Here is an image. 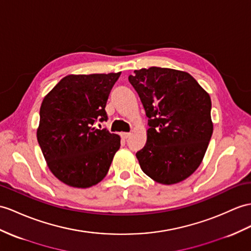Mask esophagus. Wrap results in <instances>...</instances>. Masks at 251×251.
Wrapping results in <instances>:
<instances>
[{
    "label": "esophagus",
    "instance_id": "obj_1",
    "mask_svg": "<svg viewBox=\"0 0 251 251\" xmlns=\"http://www.w3.org/2000/svg\"><path fill=\"white\" fill-rule=\"evenodd\" d=\"M130 135H131V133H121V137L124 139H127L130 137Z\"/></svg>",
    "mask_w": 251,
    "mask_h": 251
}]
</instances>
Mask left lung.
<instances>
[{"instance_id": "left-lung-1", "label": "left lung", "mask_w": 251, "mask_h": 251, "mask_svg": "<svg viewBox=\"0 0 251 251\" xmlns=\"http://www.w3.org/2000/svg\"><path fill=\"white\" fill-rule=\"evenodd\" d=\"M129 82L148 117L147 143L136 152L140 168L161 184L185 180L212 137L209 94L187 72L160 67L135 70Z\"/></svg>"}]
</instances>
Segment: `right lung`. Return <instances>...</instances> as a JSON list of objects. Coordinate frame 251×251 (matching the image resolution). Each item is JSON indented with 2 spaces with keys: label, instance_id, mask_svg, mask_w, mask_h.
Masks as SVG:
<instances>
[{
  "label": "right lung",
  "instance_id": "obj_1",
  "mask_svg": "<svg viewBox=\"0 0 251 251\" xmlns=\"http://www.w3.org/2000/svg\"><path fill=\"white\" fill-rule=\"evenodd\" d=\"M117 73L67 75L49 93L40 106L37 139L49 168L65 184L86 188L106 176L120 137L106 129L108 96Z\"/></svg>",
  "mask_w": 251,
  "mask_h": 251
}]
</instances>
